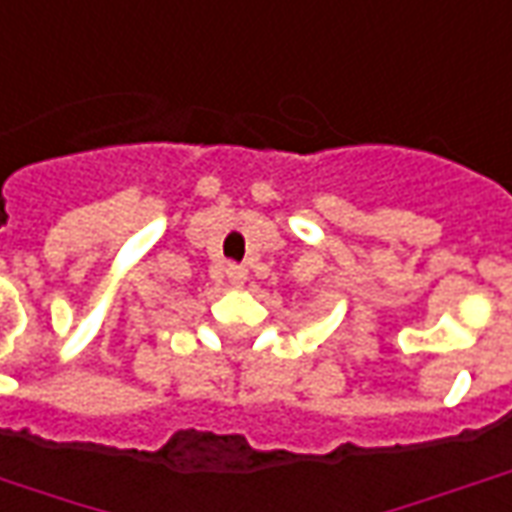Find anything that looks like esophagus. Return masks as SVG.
<instances>
[{"label": "esophagus", "mask_w": 512, "mask_h": 512, "mask_svg": "<svg viewBox=\"0 0 512 512\" xmlns=\"http://www.w3.org/2000/svg\"><path fill=\"white\" fill-rule=\"evenodd\" d=\"M227 279H230V285H235V288H241L246 282V268L238 266V263H227Z\"/></svg>", "instance_id": "1"}]
</instances>
